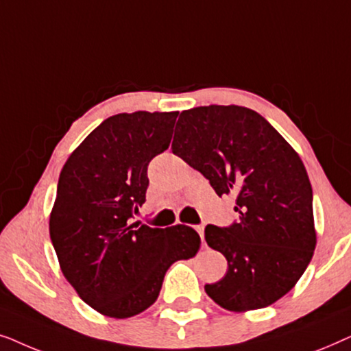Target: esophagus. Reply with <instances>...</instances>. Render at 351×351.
<instances>
[{"label":"esophagus","instance_id":"34e87169","mask_svg":"<svg viewBox=\"0 0 351 351\" xmlns=\"http://www.w3.org/2000/svg\"><path fill=\"white\" fill-rule=\"evenodd\" d=\"M195 230H196V232L199 233V237H201V241H203V244H204V227H203V225H196Z\"/></svg>","mask_w":351,"mask_h":351}]
</instances>
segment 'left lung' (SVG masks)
<instances>
[{"instance_id": "1", "label": "left lung", "mask_w": 351, "mask_h": 351, "mask_svg": "<svg viewBox=\"0 0 351 351\" xmlns=\"http://www.w3.org/2000/svg\"><path fill=\"white\" fill-rule=\"evenodd\" d=\"M172 153L219 196H237L239 219L204 228L206 243L228 262L206 294L230 311L275 304L304 275L316 244L313 191L299 155L265 118L238 105L182 112Z\"/></svg>"}]
</instances>
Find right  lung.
Returning a JSON list of instances; mask_svg holds the SVG:
<instances>
[{"mask_svg": "<svg viewBox=\"0 0 351 351\" xmlns=\"http://www.w3.org/2000/svg\"><path fill=\"white\" fill-rule=\"evenodd\" d=\"M179 112L113 114L60 172L49 233L62 273L86 304L110 318L142 313L172 263L198 252L186 225L132 223L145 203L150 161L169 147Z\"/></svg>", "mask_w": 351, "mask_h": 351, "instance_id": "right-lung-1", "label": "right lung"}]
</instances>
